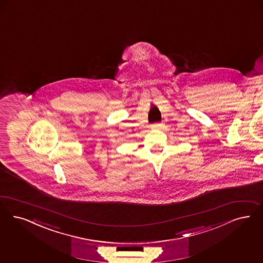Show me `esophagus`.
Instances as JSON below:
<instances>
[{
  "label": "esophagus",
  "instance_id": "esophagus-1",
  "mask_svg": "<svg viewBox=\"0 0 263 263\" xmlns=\"http://www.w3.org/2000/svg\"><path fill=\"white\" fill-rule=\"evenodd\" d=\"M162 127H163V124L161 122H155L152 125L153 129H161Z\"/></svg>",
  "mask_w": 263,
  "mask_h": 263
}]
</instances>
